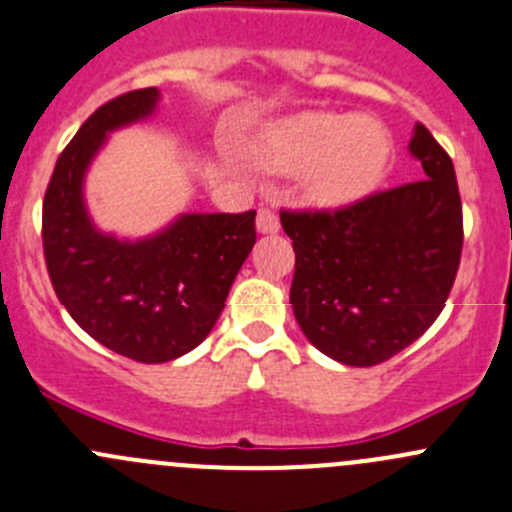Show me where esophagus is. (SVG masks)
Here are the masks:
<instances>
[{"label": "esophagus", "instance_id": "esophagus-1", "mask_svg": "<svg viewBox=\"0 0 512 512\" xmlns=\"http://www.w3.org/2000/svg\"><path fill=\"white\" fill-rule=\"evenodd\" d=\"M256 229H258V234H278V229H281V221H278L276 211L258 209Z\"/></svg>", "mask_w": 512, "mask_h": 512}]
</instances>
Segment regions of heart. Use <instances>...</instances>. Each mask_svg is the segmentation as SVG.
<instances>
[{"label":"heart","mask_w":512,"mask_h":512,"mask_svg":"<svg viewBox=\"0 0 512 512\" xmlns=\"http://www.w3.org/2000/svg\"><path fill=\"white\" fill-rule=\"evenodd\" d=\"M258 169L301 174L303 194L323 209H341L371 194L386 176L393 139L373 116L298 111L271 121L249 149Z\"/></svg>","instance_id":"b5f03b06"}]
</instances>
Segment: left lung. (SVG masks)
Here are the masks:
<instances>
[{"label": "left lung", "mask_w": 512, "mask_h": 512, "mask_svg": "<svg viewBox=\"0 0 512 512\" xmlns=\"http://www.w3.org/2000/svg\"><path fill=\"white\" fill-rule=\"evenodd\" d=\"M423 179L338 211H281L293 241V318L343 366H376L411 346L445 306L463 206L450 156L423 124L408 144Z\"/></svg>", "instance_id": "8db88e82"}]
</instances>
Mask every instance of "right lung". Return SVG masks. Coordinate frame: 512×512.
Masks as SVG:
<instances>
[{
	"mask_svg": "<svg viewBox=\"0 0 512 512\" xmlns=\"http://www.w3.org/2000/svg\"><path fill=\"white\" fill-rule=\"evenodd\" d=\"M159 99L149 86L99 106L57 159L42 206L44 258L62 306L96 343L139 363L179 358L209 336L256 244V211L181 214L136 241L96 229L86 171L111 131L149 119Z\"/></svg>",
	"mask_w": 512,
	"mask_h": 512,
	"instance_id": "obj_1",
	"label": "right lung"
}]
</instances>
